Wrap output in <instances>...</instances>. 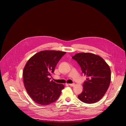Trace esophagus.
<instances>
[{"instance_id":"obj_1","label":"esophagus","mask_w":126,"mask_h":126,"mask_svg":"<svg viewBox=\"0 0 126 126\" xmlns=\"http://www.w3.org/2000/svg\"><path fill=\"white\" fill-rule=\"evenodd\" d=\"M69 85L70 86H72V87H74V86H75V84H69Z\"/></svg>"}]
</instances>
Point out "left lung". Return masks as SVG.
Masks as SVG:
<instances>
[{
    "label": "left lung",
    "instance_id": "8db88e82",
    "mask_svg": "<svg viewBox=\"0 0 126 126\" xmlns=\"http://www.w3.org/2000/svg\"><path fill=\"white\" fill-rule=\"evenodd\" d=\"M87 77L84 82L83 90L78 96L82 102L92 104L100 100L106 93L111 83L109 66L100 56L91 53H79L73 56Z\"/></svg>",
    "mask_w": 126,
    "mask_h": 126
}]
</instances>
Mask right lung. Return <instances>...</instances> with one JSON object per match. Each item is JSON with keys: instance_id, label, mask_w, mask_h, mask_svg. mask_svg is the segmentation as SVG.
Wrapping results in <instances>:
<instances>
[{"instance_id": "add662e5", "label": "right lung", "mask_w": 126, "mask_h": 126, "mask_svg": "<svg viewBox=\"0 0 126 126\" xmlns=\"http://www.w3.org/2000/svg\"><path fill=\"white\" fill-rule=\"evenodd\" d=\"M66 53L55 50L41 51L27 62L23 72L24 85L28 95L35 103L48 105L59 97L64 86L50 81L49 77Z\"/></svg>"}]
</instances>
